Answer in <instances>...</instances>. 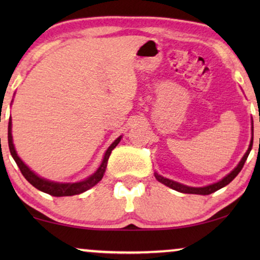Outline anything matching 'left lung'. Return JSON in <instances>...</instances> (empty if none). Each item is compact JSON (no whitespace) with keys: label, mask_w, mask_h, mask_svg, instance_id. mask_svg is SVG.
Returning <instances> with one entry per match:
<instances>
[{"label":"left lung","mask_w":260,"mask_h":260,"mask_svg":"<svg viewBox=\"0 0 260 260\" xmlns=\"http://www.w3.org/2000/svg\"><path fill=\"white\" fill-rule=\"evenodd\" d=\"M252 133H253V124H252ZM252 144H253V137L251 138L250 147H248L247 151L245 152V155L243 156V158H241V161L239 162V165H238L236 168H234L232 172L229 174V175H226L222 180H220L219 182L209 184V186H206V187H188V186H184V184H181L179 182H176V181L166 179V177L158 175L157 173H155V177H156V179H157V181H159V182L163 183V184H166L167 187L172 188V189H174V190L180 191V193L199 194V195L212 194V193H214V191H216V190L221 189L222 187L227 186V184H229L231 181H233L234 177H236L238 174L240 173V170L243 169L245 162H246V159L248 157V154H250V151H251V149H252Z\"/></svg>","instance_id":"obj_1"}]
</instances>
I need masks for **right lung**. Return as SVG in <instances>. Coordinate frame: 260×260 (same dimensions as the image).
Listing matches in <instances>:
<instances>
[{
	"label": "right lung",
	"mask_w": 260,
	"mask_h": 260,
	"mask_svg": "<svg viewBox=\"0 0 260 260\" xmlns=\"http://www.w3.org/2000/svg\"><path fill=\"white\" fill-rule=\"evenodd\" d=\"M120 138H122V136H119L111 145H110L109 149L105 152L104 158H103L102 161V165L99 166V168L97 169V172L92 174L91 176H88L86 180L80 181V182H73V183H59V182H53V181L46 180L44 177L38 176L33 170H30L26 165H24L22 159L17 156L15 147H14L13 144L12 118L9 119V123H8V144H9L10 154H12L14 161L16 162L17 167L20 168L21 173H22V175L24 176V179H26L31 186L37 188V189L44 191V193H47L49 195H53V197H72V195L84 193V191H86L90 189V188L93 187L94 184H97L99 181L103 179V176H104L106 166H108V159L110 157V155H111V151L120 142Z\"/></svg>",
	"instance_id": "right-lung-1"
}]
</instances>
